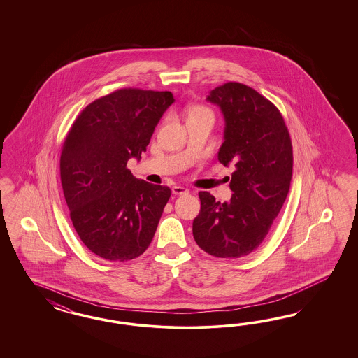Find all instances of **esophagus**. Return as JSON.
Listing matches in <instances>:
<instances>
[{
    "label": "esophagus",
    "mask_w": 358,
    "mask_h": 358,
    "mask_svg": "<svg viewBox=\"0 0 358 358\" xmlns=\"http://www.w3.org/2000/svg\"><path fill=\"white\" fill-rule=\"evenodd\" d=\"M172 192H173L174 195H185L189 193V190L184 187V186H178V185H176L172 187Z\"/></svg>",
    "instance_id": "34e87169"
}]
</instances>
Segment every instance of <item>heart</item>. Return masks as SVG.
Here are the masks:
<instances>
[{
	"mask_svg": "<svg viewBox=\"0 0 358 358\" xmlns=\"http://www.w3.org/2000/svg\"><path fill=\"white\" fill-rule=\"evenodd\" d=\"M205 113H210V111L206 108H203V106H193V108L189 110V117L198 115V114H205Z\"/></svg>",
	"mask_w": 358,
	"mask_h": 358,
	"instance_id": "1",
	"label": "heart"
}]
</instances>
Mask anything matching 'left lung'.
<instances>
[{
    "label": "left lung",
    "mask_w": 358,
    "mask_h": 358,
    "mask_svg": "<svg viewBox=\"0 0 358 358\" xmlns=\"http://www.w3.org/2000/svg\"><path fill=\"white\" fill-rule=\"evenodd\" d=\"M206 101L224 120L217 160L235 164V172L228 202L199 192L193 236L208 255L238 259L260 245L281 211L293 176V147L281 113L255 89L227 83L213 89Z\"/></svg>",
    "instance_id": "left-lung-1"
}]
</instances>
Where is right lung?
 <instances>
[{
  "label": "right lung",
  "mask_w": 358,
  "mask_h": 358,
  "mask_svg": "<svg viewBox=\"0 0 358 358\" xmlns=\"http://www.w3.org/2000/svg\"><path fill=\"white\" fill-rule=\"evenodd\" d=\"M171 92L120 89L96 99L77 117L60 157V178L73 227L98 257L132 260L151 244L169 201L168 186L135 178Z\"/></svg>",
  "instance_id": "right-lung-1"
}]
</instances>
